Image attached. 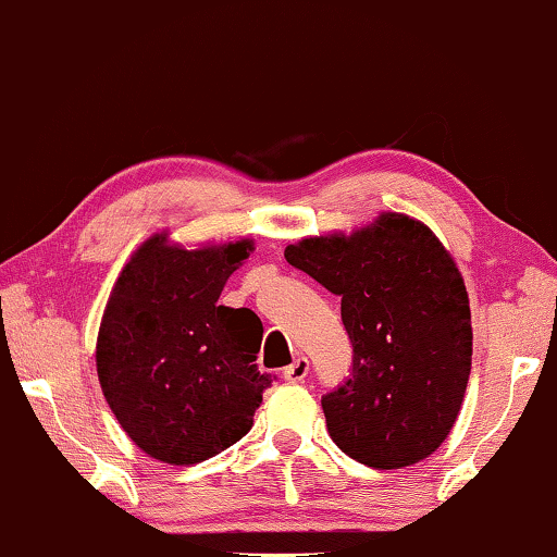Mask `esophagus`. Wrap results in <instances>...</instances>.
<instances>
[{"label": "esophagus", "instance_id": "34e87169", "mask_svg": "<svg viewBox=\"0 0 557 557\" xmlns=\"http://www.w3.org/2000/svg\"><path fill=\"white\" fill-rule=\"evenodd\" d=\"M307 372H310V362H307L305 355H297L295 362L289 364V368L282 370V377L287 380V383H302L307 377Z\"/></svg>", "mask_w": 557, "mask_h": 557}]
</instances>
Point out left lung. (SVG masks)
Instances as JSON below:
<instances>
[{"mask_svg":"<svg viewBox=\"0 0 557 557\" xmlns=\"http://www.w3.org/2000/svg\"><path fill=\"white\" fill-rule=\"evenodd\" d=\"M285 257L332 295L352 375L322 397L327 433L377 470L433 455L458 420L472 364L470 300L435 232L400 212L343 235L305 237Z\"/></svg>","mask_w":557,"mask_h":557,"instance_id":"8db88e82","label":"left lung"}]
</instances>
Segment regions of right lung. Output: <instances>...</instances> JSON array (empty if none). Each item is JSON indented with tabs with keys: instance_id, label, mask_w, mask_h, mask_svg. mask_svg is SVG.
Returning <instances> with one entry per match:
<instances>
[{
	"instance_id": "1",
	"label": "right lung",
	"mask_w": 557,
	"mask_h": 557,
	"mask_svg": "<svg viewBox=\"0 0 557 557\" xmlns=\"http://www.w3.org/2000/svg\"><path fill=\"white\" fill-rule=\"evenodd\" d=\"M252 239L187 250L157 232L132 252L97 335V375L114 418L139 450L195 465L252 428L262 389V322L220 305Z\"/></svg>"
}]
</instances>
